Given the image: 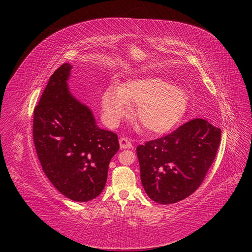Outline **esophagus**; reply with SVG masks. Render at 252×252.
Listing matches in <instances>:
<instances>
[{"label":"esophagus","mask_w":252,"mask_h":252,"mask_svg":"<svg viewBox=\"0 0 252 252\" xmlns=\"http://www.w3.org/2000/svg\"><path fill=\"white\" fill-rule=\"evenodd\" d=\"M120 147L122 149H126V148H131L132 147V144L131 142L129 141L126 138H121L120 139Z\"/></svg>","instance_id":"obj_1"}]
</instances>
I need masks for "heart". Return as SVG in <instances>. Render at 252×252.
<instances>
[{
	"label": "heart",
	"mask_w": 252,
	"mask_h": 252,
	"mask_svg": "<svg viewBox=\"0 0 252 252\" xmlns=\"http://www.w3.org/2000/svg\"><path fill=\"white\" fill-rule=\"evenodd\" d=\"M139 106L138 120L151 133L169 131L184 117L188 97L184 90L159 78H141L129 81L122 86L112 85L102 96L105 121L118 125L129 117L132 106Z\"/></svg>",
	"instance_id": "b5f03b06"
}]
</instances>
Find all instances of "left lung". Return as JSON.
<instances>
[{
  "label": "left lung",
  "instance_id": "obj_1",
  "mask_svg": "<svg viewBox=\"0 0 252 252\" xmlns=\"http://www.w3.org/2000/svg\"><path fill=\"white\" fill-rule=\"evenodd\" d=\"M220 142V128L193 119L169 134L139 145L136 155L147 195L167 205L192 194L215 161Z\"/></svg>",
  "mask_w": 252,
  "mask_h": 252
}]
</instances>
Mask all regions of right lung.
Masks as SVG:
<instances>
[{"label":"right lung","instance_id":"obj_1","mask_svg":"<svg viewBox=\"0 0 252 252\" xmlns=\"http://www.w3.org/2000/svg\"><path fill=\"white\" fill-rule=\"evenodd\" d=\"M71 68L65 63L50 77L34 107L32 136L51 184L68 199L88 202L103 191L120 144L118 134L98 128L91 110L70 94Z\"/></svg>","mask_w":252,"mask_h":252}]
</instances>
